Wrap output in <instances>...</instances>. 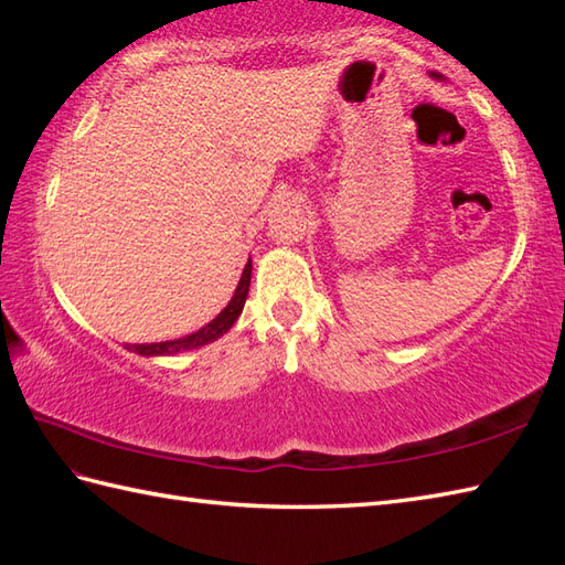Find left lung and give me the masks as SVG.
Returning <instances> with one entry per match:
<instances>
[{"mask_svg":"<svg viewBox=\"0 0 565 565\" xmlns=\"http://www.w3.org/2000/svg\"><path fill=\"white\" fill-rule=\"evenodd\" d=\"M435 77H439V75H435Z\"/></svg>","mask_w":565,"mask_h":565,"instance_id":"obj_1","label":"left lung"}]
</instances>
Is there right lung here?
<instances>
[{
    "mask_svg": "<svg viewBox=\"0 0 565 565\" xmlns=\"http://www.w3.org/2000/svg\"><path fill=\"white\" fill-rule=\"evenodd\" d=\"M249 276H252V262L245 264V271L239 276V284L235 289V296L231 298L218 318H213L206 328H201L194 334H186V338L179 340H170V342H154V344H134V352L146 354V356H162V354H177V352H189L196 350V347L209 344L213 340H218L221 334H225L227 330L233 328V322L237 320V316L243 313V306L247 301V291H249Z\"/></svg>",
    "mask_w": 565,
    "mask_h": 565,
    "instance_id": "add662e5",
    "label": "right lung"
}]
</instances>
